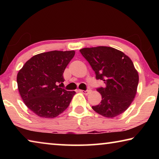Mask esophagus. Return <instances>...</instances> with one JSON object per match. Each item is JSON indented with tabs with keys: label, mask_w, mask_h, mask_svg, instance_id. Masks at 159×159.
<instances>
[{
	"label": "esophagus",
	"mask_w": 159,
	"mask_h": 159,
	"mask_svg": "<svg viewBox=\"0 0 159 159\" xmlns=\"http://www.w3.org/2000/svg\"><path fill=\"white\" fill-rule=\"evenodd\" d=\"M89 90H80V92L84 94V95H88V93H89Z\"/></svg>",
	"instance_id": "esophagus-1"
}]
</instances>
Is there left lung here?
Here are the masks:
<instances>
[{"instance_id":"left-lung-1","label":"left lung","mask_w":159,"mask_h":159,"mask_svg":"<svg viewBox=\"0 0 159 159\" xmlns=\"http://www.w3.org/2000/svg\"><path fill=\"white\" fill-rule=\"evenodd\" d=\"M80 52L95 71L96 79L106 85L97 88L102 101L93 109L107 118L122 114L133 101L139 83L133 61L123 52L110 47L85 48Z\"/></svg>"}]
</instances>
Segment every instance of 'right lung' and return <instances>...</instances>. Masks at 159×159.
Masks as SVG:
<instances>
[{"label": "right lung", "instance_id": "add662e5", "mask_svg": "<svg viewBox=\"0 0 159 159\" xmlns=\"http://www.w3.org/2000/svg\"><path fill=\"white\" fill-rule=\"evenodd\" d=\"M75 51H50L34 55L17 74L18 90L28 108L42 118H55L69 107L74 91L60 88Z\"/></svg>", "mask_w": 159, "mask_h": 159}]
</instances>
